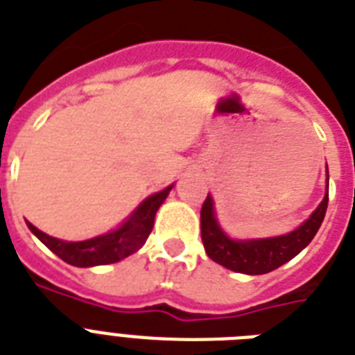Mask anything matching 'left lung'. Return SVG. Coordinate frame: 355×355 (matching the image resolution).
Listing matches in <instances>:
<instances>
[{
  "instance_id": "8db88e82",
  "label": "left lung",
  "mask_w": 355,
  "mask_h": 355,
  "mask_svg": "<svg viewBox=\"0 0 355 355\" xmlns=\"http://www.w3.org/2000/svg\"><path fill=\"white\" fill-rule=\"evenodd\" d=\"M329 205V190L315 212L297 230L279 237L254 239V241H234L223 234L214 218L212 198L207 196L201 207V239L205 250L212 261L225 268L250 276H259L279 268L295 257L309 245L323 223Z\"/></svg>"
}]
</instances>
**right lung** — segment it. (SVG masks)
<instances>
[{"label": "right lung", "mask_w": 355, "mask_h": 355, "mask_svg": "<svg viewBox=\"0 0 355 355\" xmlns=\"http://www.w3.org/2000/svg\"><path fill=\"white\" fill-rule=\"evenodd\" d=\"M172 187H168V189L146 198L139 205V209L132 214V218L128 219L127 223H123L121 228L110 234H105V236L87 239V241H61L58 237L41 232L40 228H36L32 223H28V228L45 247L51 248L55 256L61 257L69 265L96 266L118 263L119 259L130 256V254H134L145 245L146 237L150 236L152 227H154V218H156L157 209L165 201Z\"/></svg>", "instance_id": "right-lung-1"}]
</instances>
